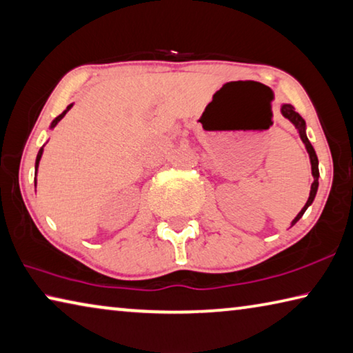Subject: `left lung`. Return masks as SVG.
I'll list each match as a JSON object with an SVG mask.
<instances>
[{
	"label": "left lung",
	"instance_id": "8db88e82",
	"mask_svg": "<svg viewBox=\"0 0 353 353\" xmlns=\"http://www.w3.org/2000/svg\"><path fill=\"white\" fill-rule=\"evenodd\" d=\"M281 114L286 117V119H289L292 124L295 125V128L299 130V135L301 138V141H303L305 148L307 150V154H310V161H311V172H312V177H314V182L311 183V190H310V198H307L306 204L303 205V209H301L299 212V215L294 218L292 223H290V226H294L295 223H297L301 216H303V214L306 212L307 207H310L312 204V201H314L316 194H317V188H319V160H317V155H316V150L314 148H312V144L310 143V139H307L306 137V122L303 117H301L297 111L294 110L292 105L289 103H283L281 105Z\"/></svg>",
	"mask_w": 353,
	"mask_h": 353
}]
</instances>
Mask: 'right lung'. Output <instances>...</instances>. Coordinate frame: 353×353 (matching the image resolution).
Here are the masks:
<instances>
[{"instance_id": "1", "label": "right lung", "mask_w": 353, "mask_h": 353, "mask_svg": "<svg viewBox=\"0 0 353 353\" xmlns=\"http://www.w3.org/2000/svg\"><path fill=\"white\" fill-rule=\"evenodd\" d=\"M72 106H74V103H70L69 106H67V108L63 111V113H61L58 117H54V119L52 121V124H50V128H52V130H53V128L56 127V125H58V122L61 121V119H63V117L65 116V113H67V111H69L70 108H72ZM43 146H46V144H43ZM43 146L41 148V150H39V154H37V157H36V176H37V170H39V161H41V159H42V154H43ZM34 185H36V179H34Z\"/></svg>"}]
</instances>
